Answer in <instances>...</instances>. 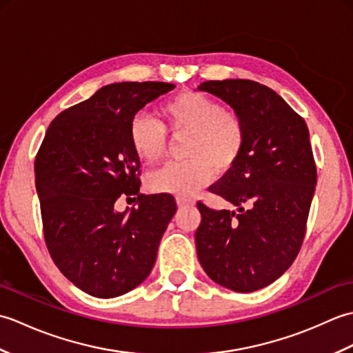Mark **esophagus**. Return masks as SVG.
Listing matches in <instances>:
<instances>
[{
  "label": "esophagus",
  "mask_w": 353,
  "mask_h": 353,
  "mask_svg": "<svg viewBox=\"0 0 353 353\" xmlns=\"http://www.w3.org/2000/svg\"><path fill=\"white\" fill-rule=\"evenodd\" d=\"M176 201H177V206H179V208H185V206H192V205H194L192 200L185 199V197H177Z\"/></svg>",
  "instance_id": "obj_1"
}]
</instances>
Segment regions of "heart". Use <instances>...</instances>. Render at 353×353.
Listing matches in <instances>:
<instances>
[{"label":"heart","instance_id":"1","mask_svg":"<svg viewBox=\"0 0 353 353\" xmlns=\"http://www.w3.org/2000/svg\"><path fill=\"white\" fill-rule=\"evenodd\" d=\"M167 129L176 139L186 138V162L168 163L152 172L147 186L154 192L191 197L211 183L215 170L224 174L238 163L245 144L241 119L209 97L186 91L162 106ZM130 144L141 161L159 162L167 154L165 127L147 115L130 123Z\"/></svg>","mask_w":353,"mask_h":353}]
</instances>
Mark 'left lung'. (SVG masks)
<instances>
[{"label":"left lung","instance_id":"obj_1","mask_svg":"<svg viewBox=\"0 0 353 353\" xmlns=\"http://www.w3.org/2000/svg\"><path fill=\"white\" fill-rule=\"evenodd\" d=\"M197 89L228 103L245 133L238 163L209 188L236 212L197 203V258L215 283L252 292L281 277L301 250L317 183L310 132L281 95L258 81L209 80Z\"/></svg>","mask_w":353,"mask_h":353}]
</instances>
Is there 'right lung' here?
Listing matches in <instances>:
<instances>
[{
	"label": "right lung",
	"instance_id": "1",
	"mask_svg": "<svg viewBox=\"0 0 353 353\" xmlns=\"http://www.w3.org/2000/svg\"><path fill=\"white\" fill-rule=\"evenodd\" d=\"M172 89L163 81L103 86L52 119L36 156L48 252L63 276L94 297L123 296L147 279L176 214L170 194L139 192L141 162L129 133L134 115ZM124 195L138 198L139 208L115 212Z\"/></svg>",
	"mask_w": 353,
	"mask_h": 353
}]
</instances>
